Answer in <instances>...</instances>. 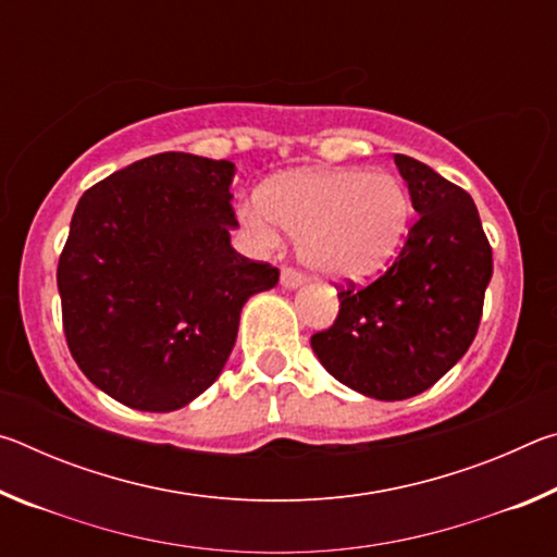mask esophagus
<instances>
[{
  "instance_id": "34e87169",
  "label": "esophagus",
  "mask_w": 557,
  "mask_h": 557,
  "mask_svg": "<svg viewBox=\"0 0 557 557\" xmlns=\"http://www.w3.org/2000/svg\"><path fill=\"white\" fill-rule=\"evenodd\" d=\"M280 285L285 289H297V287H301V275L297 270L285 268V270H282V275H280Z\"/></svg>"
}]
</instances>
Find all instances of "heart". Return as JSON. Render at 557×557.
I'll use <instances>...</instances> for the list:
<instances>
[{"label":"heart","mask_w":557,"mask_h":557,"mask_svg":"<svg viewBox=\"0 0 557 557\" xmlns=\"http://www.w3.org/2000/svg\"><path fill=\"white\" fill-rule=\"evenodd\" d=\"M243 231L275 248L295 235L299 260L329 280H363L400 248L410 196L398 176L363 169H317L272 178L238 209Z\"/></svg>","instance_id":"1"}]
</instances>
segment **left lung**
Returning a JSON list of instances; mask_svg holds the SVG:
<instances>
[{
    "mask_svg": "<svg viewBox=\"0 0 557 557\" xmlns=\"http://www.w3.org/2000/svg\"><path fill=\"white\" fill-rule=\"evenodd\" d=\"M420 219L400 256L363 289L338 295L336 322L312 348L338 383L375 400L435 385L467 354L492 280V248L465 188L395 154Z\"/></svg>",
    "mask_w": 557,
    "mask_h": 557,
    "instance_id": "left-lung-1",
    "label": "left lung"
}]
</instances>
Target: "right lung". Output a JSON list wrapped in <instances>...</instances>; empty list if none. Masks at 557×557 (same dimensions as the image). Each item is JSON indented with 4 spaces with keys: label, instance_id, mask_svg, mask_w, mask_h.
Here are the masks:
<instances>
[{
    "label": "right lung",
    "instance_id": "obj_1",
    "mask_svg": "<svg viewBox=\"0 0 557 557\" xmlns=\"http://www.w3.org/2000/svg\"><path fill=\"white\" fill-rule=\"evenodd\" d=\"M235 164L164 152L81 196L59 260L78 369L145 412L184 408L219 379L252 295L280 272L233 250Z\"/></svg>",
    "mask_w": 557,
    "mask_h": 557
}]
</instances>
